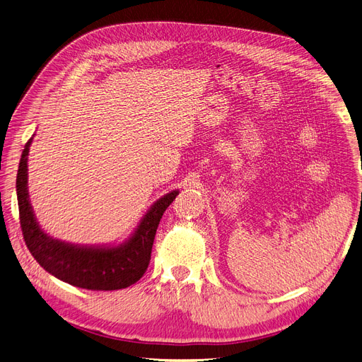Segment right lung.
<instances>
[{
	"mask_svg": "<svg viewBox=\"0 0 362 362\" xmlns=\"http://www.w3.org/2000/svg\"><path fill=\"white\" fill-rule=\"evenodd\" d=\"M33 139L25 145L16 179L21 226L30 255L47 272L80 288L109 291L136 284L148 269L160 220L179 191L156 199L134 232L118 245H78L56 240L41 229L29 201L28 155Z\"/></svg>",
	"mask_w": 362,
	"mask_h": 362,
	"instance_id": "obj_1",
	"label": "right lung"
}]
</instances>
